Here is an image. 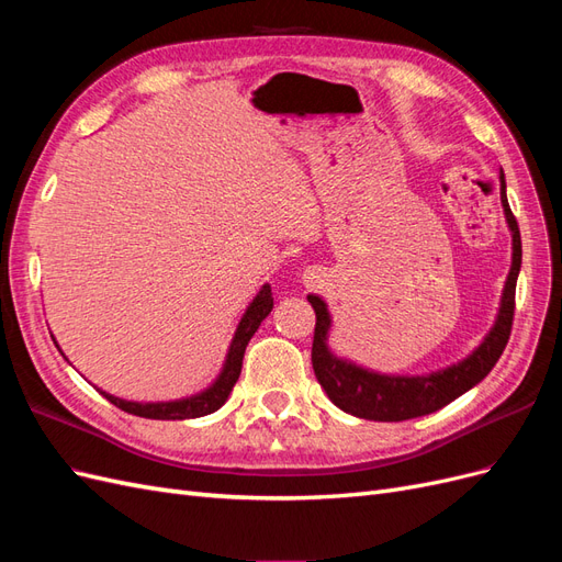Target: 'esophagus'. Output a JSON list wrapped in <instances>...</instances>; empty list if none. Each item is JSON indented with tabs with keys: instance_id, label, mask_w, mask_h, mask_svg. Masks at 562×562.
Here are the masks:
<instances>
[{
	"instance_id": "1",
	"label": "esophagus",
	"mask_w": 562,
	"mask_h": 562,
	"mask_svg": "<svg viewBox=\"0 0 562 562\" xmlns=\"http://www.w3.org/2000/svg\"><path fill=\"white\" fill-rule=\"evenodd\" d=\"M304 283H307V285H321V283H323V279H321L318 271L307 269V271H304Z\"/></svg>"
}]
</instances>
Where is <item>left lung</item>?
<instances>
[{
	"mask_svg": "<svg viewBox=\"0 0 562 562\" xmlns=\"http://www.w3.org/2000/svg\"><path fill=\"white\" fill-rule=\"evenodd\" d=\"M502 182V206L508 229L514 239L512 269L502 291L499 314L495 326L490 328L479 349H473L464 361L452 363L443 370L429 372V375H382V372L368 370L356 366L347 359H339L328 349V333H330V314L326 302L318 295H307L316 312V328H314V345H312V366L318 384L326 389L328 398L353 417L375 419V422H403L422 415H431L440 407H446L454 398H459L471 386L479 384L487 372L495 368L499 356L508 342L514 326V310H516V281L522 262V246H520V229L512 213L506 199V182L504 173H499Z\"/></svg>",
	"mask_w": 562,
	"mask_h": 562,
	"instance_id": "8db88e82",
	"label": "left lung"
}]
</instances>
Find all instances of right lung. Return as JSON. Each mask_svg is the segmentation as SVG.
Returning <instances> with one entry per match:
<instances>
[{
	"instance_id": "add662e5",
	"label": "right lung",
	"mask_w": 562,
	"mask_h": 562,
	"mask_svg": "<svg viewBox=\"0 0 562 562\" xmlns=\"http://www.w3.org/2000/svg\"><path fill=\"white\" fill-rule=\"evenodd\" d=\"M271 307H274V297H271L269 283H265L260 288V293L255 295L252 302L248 304V310L241 316L239 326H236V333H234V339H232V345H229L225 366H223V370H220L217 380L209 389H203L201 394H194L190 398H180V401H166V403H135V401L116 398V396L108 394V391H103V389H98V391L112 405L122 407L124 413L147 417V419H194V417L211 415V413L217 411V407H223L227 396L232 394L236 380H239V375H241L244 353H246V347L250 342V337L255 335V330L260 328V323L269 316Z\"/></svg>"
}]
</instances>
